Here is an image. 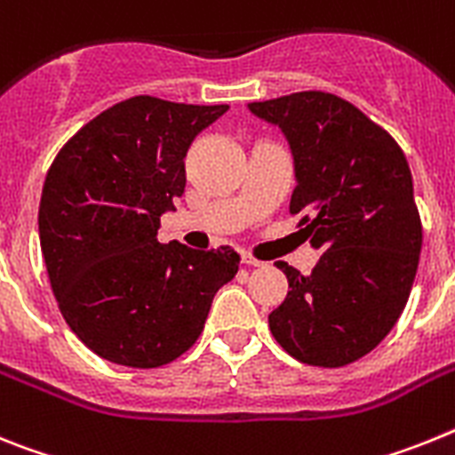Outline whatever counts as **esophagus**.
Here are the masks:
<instances>
[{
	"instance_id": "1",
	"label": "esophagus",
	"mask_w": 455,
	"mask_h": 455,
	"mask_svg": "<svg viewBox=\"0 0 455 455\" xmlns=\"http://www.w3.org/2000/svg\"><path fill=\"white\" fill-rule=\"evenodd\" d=\"M243 263H244V266H251V267H260V266H263V260L254 259V256H251V254H243Z\"/></svg>"
}]
</instances>
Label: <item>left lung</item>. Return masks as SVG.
<instances>
[{"label": "left lung", "mask_w": 455, "mask_h": 455, "mask_svg": "<svg viewBox=\"0 0 455 455\" xmlns=\"http://www.w3.org/2000/svg\"><path fill=\"white\" fill-rule=\"evenodd\" d=\"M276 125L293 156L291 212L304 215L321 260L309 275L276 260L288 295L267 318L288 355L343 366L371 353L396 325L421 251L412 173L396 141L347 100L302 91L250 102Z\"/></svg>", "instance_id": "8db88e82"}]
</instances>
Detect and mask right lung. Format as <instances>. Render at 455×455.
Instances as JSON below:
<instances>
[{"label":"right lung","instance_id":"right-lung-1","mask_svg":"<svg viewBox=\"0 0 455 455\" xmlns=\"http://www.w3.org/2000/svg\"><path fill=\"white\" fill-rule=\"evenodd\" d=\"M227 109L134 96L54 157L38 208L43 259L63 318L98 357L134 369L173 362L238 272L231 247L157 243L160 217L185 189L189 144Z\"/></svg>","mask_w":455,"mask_h":455}]
</instances>
